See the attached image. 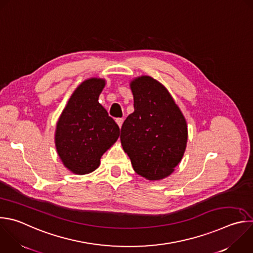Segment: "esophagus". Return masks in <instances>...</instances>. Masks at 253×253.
Wrapping results in <instances>:
<instances>
[{"label":"esophagus","instance_id":"esophagus-1","mask_svg":"<svg viewBox=\"0 0 253 253\" xmlns=\"http://www.w3.org/2000/svg\"><path fill=\"white\" fill-rule=\"evenodd\" d=\"M116 123H117L118 126L121 128V126H122V124H123V118H117V119H116Z\"/></svg>","mask_w":253,"mask_h":253}]
</instances>
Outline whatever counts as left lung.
<instances>
[{
  "instance_id": "left-lung-1",
  "label": "left lung",
  "mask_w": 253,
  "mask_h": 253,
  "mask_svg": "<svg viewBox=\"0 0 253 253\" xmlns=\"http://www.w3.org/2000/svg\"><path fill=\"white\" fill-rule=\"evenodd\" d=\"M134 112L121 128V143L134 171L148 179L171 175L181 162L188 140L187 122L160 82L141 76L131 82Z\"/></svg>"
}]
</instances>
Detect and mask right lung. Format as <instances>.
Instances as JSON below:
<instances>
[{"mask_svg":"<svg viewBox=\"0 0 253 253\" xmlns=\"http://www.w3.org/2000/svg\"><path fill=\"white\" fill-rule=\"evenodd\" d=\"M105 80L83 81L62 111L55 131V146L63 165L72 173L96 170L102 155L116 142L120 129L98 102Z\"/></svg>","mask_w":253,"mask_h":253,"instance_id":"1","label":"right lung"}]
</instances>
